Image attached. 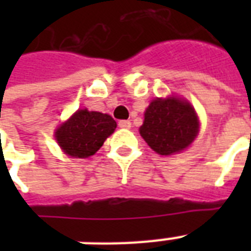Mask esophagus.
Returning a JSON list of instances; mask_svg holds the SVG:
<instances>
[{
  "mask_svg": "<svg viewBox=\"0 0 251 251\" xmlns=\"http://www.w3.org/2000/svg\"><path fill=\"white\" fill-rule=\"evenodd\" d=\"M118 126L121 129H130L131 127V122L127 121V120H121V121H118Z\"/></svg>",
  "mask_w": 251,
  "mask_h": 251,
  "instance_id": "34e87169",
  "label": "esophagus"
}]
</instances>
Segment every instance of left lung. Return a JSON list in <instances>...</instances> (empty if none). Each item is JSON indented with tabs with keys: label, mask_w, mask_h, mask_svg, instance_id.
<instances>
[{
	"label": "left lung",
	"mask_w": 251,
	"mask_h": 251,
	"mask_svg": "<svg viewBox=\"0 0 251 251\" xmlns=\"http://www.w3.org/2000/svg\"><path fill=\"white\" fill-rule=\"evenodd\" d=\"M198 129V118L190 104L169 98L156 99L150 104L139 133L153 151L172 155L186 149L197 137Z\"/></svg>",
	"instance_id": "obj_1"
}]
</instances>
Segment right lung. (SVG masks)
<instances>
[{"label":"right lung","instance_id":"right-lung-1","mask_svg":"<svg viewBox=\"0 0 251 251\" xmlns=\"http://www.w3.org/2000/svg\"><path fill=\"white\" fill-rule=\"evenodd\" d=\"M116 127L109 114L80 109L57 129L56 139L69 156L84 159L94 155Z\"/></svg>","mask_w":251,"mask_h":251}]
</instances>
